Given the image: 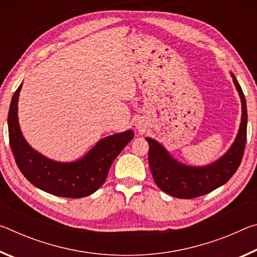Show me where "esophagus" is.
Masks as SVG:
<instances>
[{
    "mask_svg": "<svg viewBox=\"0 0 257 257\" xmlns=\"http://www.w3.org/2000/svg\"><path fill=\"white\" fill-rule=\"evenodd\" d=\"M136 128L138 129V132H143V130H144V125H143V124L138 121V122L136 123Z\"/></svg>",
    "mask_w": 257,
    "mask_h": 257,
    "instance_id": "esophagus-1",
    "label": "esophagus"
}]
</instances>
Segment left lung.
Returning a JSON list of instances; mask_svg holds the SVG:
<instances>
[{
  "label": "left lung",
  "instance_id": "obj_1",
  "mask_svg": "<svg viewBox=\"0 0 257 257\" xmlns=\"http://www.w3.org/2000/svg\"><path fill=\"white\" fill-rule=\"evenodd\" d=\"M241 102V120L231 146L219 159L205 165H189L173 158L155 139L146 137L150 144L149 163L155 184L161 190L177 198H195L224 185L240 165L247 136V107L242 89L230 72Z\"/></svg>",
  "mask_w": 257,
  "mask_h": 257
}]
</instances>
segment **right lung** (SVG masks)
Returning a JSON list of instances; mask_svg holds the SVG:
<instances>
[{
  "mask_svg": "<svg viewBox=\"0 0 257 257\" xmlns=\"http://www.w3.org/2000/svg\"><path fill=\"white\" fill-rule=\"evenodd\" d=\"M23 82L11 99L8 115L9 139L17 165L29 182L60 197L80 198L95 193L104 181L113 161L134 138L132 129L98 141L76 161L60 162L46 158L28 144L20 129L18 101Z\"/></svg>",
  "mask_w": 257,
  "mask_h": 257,
  "instance_id": "right-lung-1",
  "label": "right lung"
}]
</instances>
